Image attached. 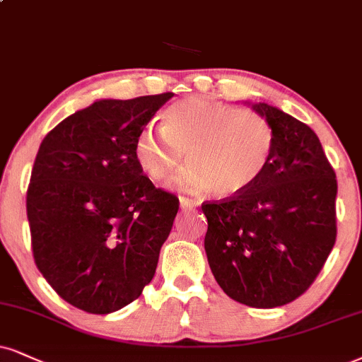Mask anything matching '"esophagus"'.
<instances>
[{
	"label": "esophagus",
	"instance_id": "obj_1",
	"mask_svg": "<svg viewBox=\"0 0 362 362\" xmlns=\"http://www.w3.org/2000/svg\"><path fill=\"white\" fill-rule=\"evenodd\" d=\"M180 206H181L182 211H189V209L198 208L199 203H196V202H193V199H189V198H180Z\"/></svg>",
	"mask_w": 362,
	"mask_h": 362
}]
</instances>
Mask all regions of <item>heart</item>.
<instances>
[{
  "instance_id": "heart-1",
  "label": "heart",
  "mask_w": 362,
  "mask_h": 362,
  "mask_svg": "<svg viewBox=\"0 0 362 362\" xmlns=\"http://www.w3.org/2000/svg\"><path fill=\"white\" fill-rule=\"evenodd\" d=\"M160 134L144 131L134 144L142 171L156 182L166 181L186 154L191 164L180 173L176 185L189 191L213 189L225 198L252 188L275 151V129L265 115L203 97H188L169 107Z\"/></svg>"
}]
</instances>
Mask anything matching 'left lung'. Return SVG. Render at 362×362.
Returning a JSON list of instances; mask_svg holds the SVG:
<instances>
[{
    "mask_svg": "<svg viewBox=\"0 0 362 362\" xmlns=\"http://www.w3.org/2000/svg\"><path fill=\"white\" fill-rule=\"evenodd\" d=\"M275 129L272 160L252 188L204 203L209 269L226 296L274 309L310 287L336 243V173L317 134L279 107L245 102Z\"/></svg>",
    "mask_w": 362,
    "mask_h": 362,
    "instance_id": "left-lung-1",
    "label": "left lung"
}]
</instances>
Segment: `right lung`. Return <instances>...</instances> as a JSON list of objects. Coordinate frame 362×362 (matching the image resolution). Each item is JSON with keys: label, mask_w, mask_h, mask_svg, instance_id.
<instances>
[{"label": "right lung", "mask_w": 362, "mask_h": 362, "mask_svg": "<svg viewBox=\"0 0 362 362\" xmlns=\"http://www.w3.org/2000/svg\"><path fill=\"white\" fill-rule=\"evenodd\" d=\"M173 95L95 100L40 144L26 193L35 263L88 314L122 309L154 276L180 199L154 188L134 144Z\"/></svg>", "instance_id": "obj_1"}]
</instances>
